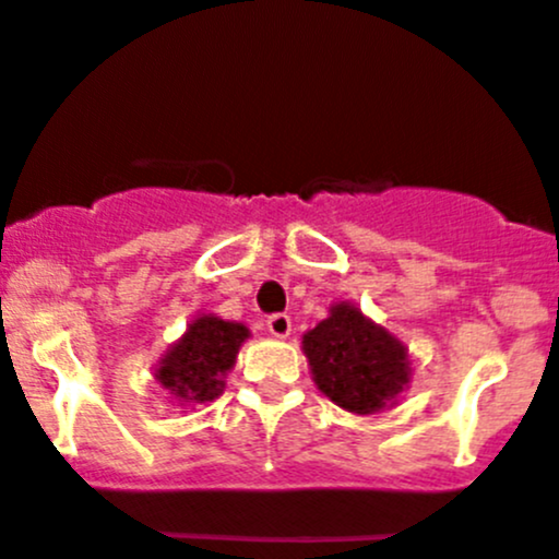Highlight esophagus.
<instances>
[{"instance_id":"esophagus-1","label":"esophagus","mask_w":559,"mask_h":559,"mask_svg":"<svg viewBox=\"0 0 559 559\" xmlns=\"http://www.w3.org/2000/svg\"><path fill=\"white\" fill-rule=\"evenodd\" d=\"M267 330L275 338H286L292 333V319L286 313H273V317H267Z\"/></svg>"}]
</instances>
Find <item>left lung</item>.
Returning a JSON list of instances; mask_svg holds the SVG:
<instances>
[{
  "mask_svg": "<svg viewBox=\"0 0 559 559\" xmlns=\"http://www.w3.org/2000/svg\"><path fill=\"white\" fill-rule=\"evenodd\" d=\"M317 388L341 409L377 415L409 384L406 346L352 302L330 306V317L302 335Z\"/></svg>",
  "mask_w": 559,
  "mask_h": 559,
  "instance_id": "obj_1",
  "label": "left lung"
}]
</instances>
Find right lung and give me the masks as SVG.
Listing matches in <instances>:
<instances>
[{
	"instance_id": "right-lung-1",
	"label": "right lung",
	"mask_w": 559,
	"mask_h": 559,
	"mask_svg": "<svg viewBox=\"0 0 559 559\" xmlns=\"http://www.w3.org/2000/svg\"><path fill=\"white\" fill-rule=\"evenodd\" d=\"M248 335L251 333L246 324L202 313L160 357L155 379L177 401V406L215 401L224 393V377L235 366L237 352Z\"/></svg>"
}]
</instances>
